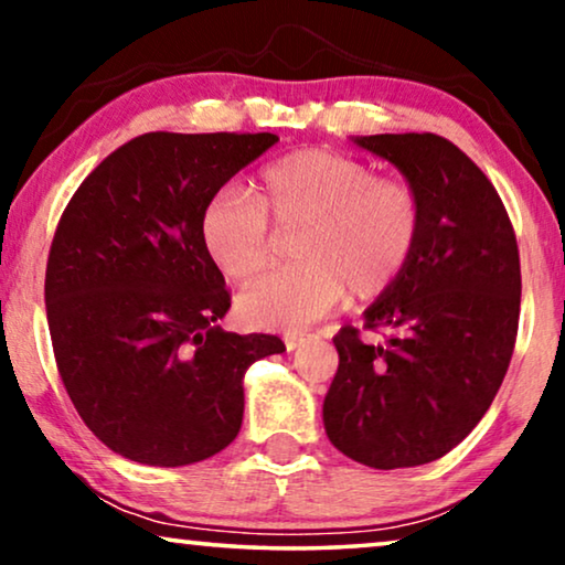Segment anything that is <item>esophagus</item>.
<instances>
[{"mask_svg": "<svg viewBox=\"0 0 565 565\" xmlns=\"http://www.w3.org/2000/svg\"><path fill=\"white\" fill-rule=\"evenodd\" d=\"M305 340H307V332H286V335H284L286 351H297V348L305 343Z\"/></svg>", "mask_w": 565, "mask_h": 565, "instance_id": "obj_1", "label": "esophagus"}]
</instances>
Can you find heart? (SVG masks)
<instances>
[{"label":"heart","instance_id":"obj_1","mask_svg":"<svg viewBox=\"0 0 565 565\" xmlns=\"http://www.w3.org/2000/svg\"><path fill=\"white\" fill-rule=\"evenodd\" d=\"M271 217L301 225L299 266L268 274L237 299L258 330H299L340 305L345 289L371 299L399 279L415 250L423 210L415 189L376 179L359 158L305 148L268 163L256 192L227 184L202 212V241L227 279L248 281L271 264Z\"/></svg>","mask_w":565,"mask_h":565}]
</instances>
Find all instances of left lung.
<instances>
[{
	"label": "left lung",
	"mask_w": 565,
	"mask_h": 565,
	"mask_svg": "<svg viewBox=\"0 0 565 565\" xmlns=\"http://www.w3.org/2000/svg\"><path fill=\"white\" fill-rule=\"evenodd\" d=\"M415 189L423 225L407 268L363 312L365 343L345 324L322 404L324 433L363 466H423L479 425L510 369L520 320V253L483 171L433 132L355 135Z\"/></svg>",
	"instance_id": "8db88e82"
}]
</instances>
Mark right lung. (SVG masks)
I'll return each mask as SVG.
<instances>
[{
  "label": "right lung",
  "instance_id": "right-lung-1",
  "mask_svg": "<svg viewBox=\"0 0 565 565\" xmlns=\"http://www.w3.org/2000/svg\"><path fill=\"white\" fill-rule=\"evenodd\" d=\"M271 132H148L107 156L55 230L45 309L63 386L86 427L135 463L177 468L227 448L243 425V379L284 353L237 335L202 212Z\"/></svg>",
  "mask_w": 565,
  "mask_h": 565
}]
</instances>
